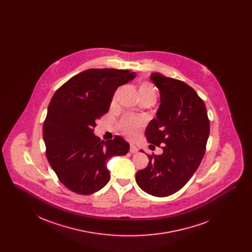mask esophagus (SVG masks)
Here are the masks:
<instances>
[{
	"instance_id": "1",
	"label": "esophagus",
	"mask_w": 252,
	"mask_h": 252,
	"mask_svg": "<svg viewBox=\"0 0 252 252\" xmlns=\"http://www.w3.org/2000/svg\"><path fill=\"white\" fill-rule=\"evenodd\" d=\"M130 153L134 154V153H137L138 152V148L134 145V144H130V149H129Z\"/></svg>"
}]
</instances>
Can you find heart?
<instances>
[{
  "instance_id": "obj_1",
  "label": "heart",
  "mask_w": 252,
  "mask_h": 252,
  "mask_svg": "<svg viewBox=\"0 0 252 252\" xmlns=\"http://www.w3.org/2000/svg\"><path fill=\"white\" fill-rule=\"evenodd\" d=\"M119 93H120V90H118L115 93V94L113 96V103H115L117 101ZM139 94H140V97L142 100L149 99V100L156 101V87L149 81L141 82L140 87H139ZM143 126H144V122L141 118L133 116L130 114H126V115L123 116L118 123V126H119L121 131L130 138L136 137L137 134L140 131V129L143 127Z\"/></svg>"
}]
</instances>
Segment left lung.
I'll list each match as a JSON object with an SVG mask.
<instances>
[{
    "instance_id": "8db88e82",
    "label": "left lung",
    "mask_w": 252,
    "mask_h": 252,
    "mask_svg": "<svg viewBox=\"0 0 252 252\" xmlns=\"http://www.w3.org/2000/svg\"><path fill=\"white\" fill-rule=\"evenodd\" d=\"M150 78L159 91L160 105L145 136L150 144H162L163 153L148 155V165L137 172L136 182L144 192L163 197L180 191L199 166L210 121L203 100L189 85L159 72Z\"/></svg>"
}]
</instances>
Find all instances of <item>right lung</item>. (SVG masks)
<instances>
[{"mask_svg": "<svg viewBox=\"0 0 252 252\" xmlns=\"http://www.w3.org/2000/svg\"><path fill=\"white\" fill-rule=\"evenodd\" d=\"M135 76L127 70L89 69L52 97L42 131L46 157L59 180L72 192L91 194L102 189L110 179L108 159L128 152L129 144L122 137L104 142L94 128L108 112L118 87Z\"/></svg>", "mask_w": 252, "mask_h": 252, "instance_id": "obj_1", "label": "right lung"}]
</instances>
